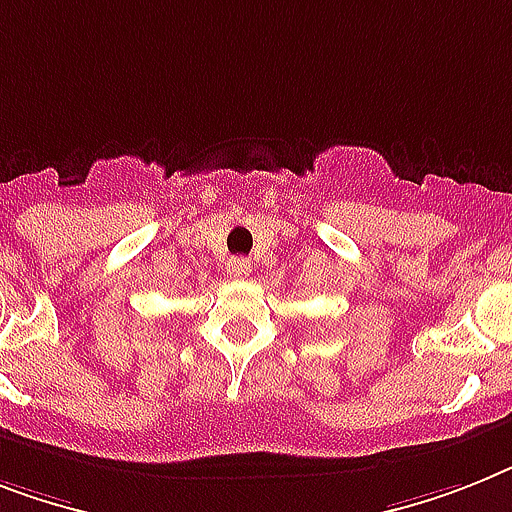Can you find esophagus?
<instances>
[{
    "label": "esophagus",
    "mask_w": 512,
    "mask_h": 512,
    "mask_svg": "<svg viewBox=\"0 0 512 512\" xmlns=\"http://www.w3.org/2000/svg\"><path fill=\"white\" fill-rule=\"evenodd\" d=\"M248 272H251V264H248L246 259H235L230 264V277H235V280H240V277H246Z\"/></svg>",
    "instance_id": "obj_1"
}]
</instances>
